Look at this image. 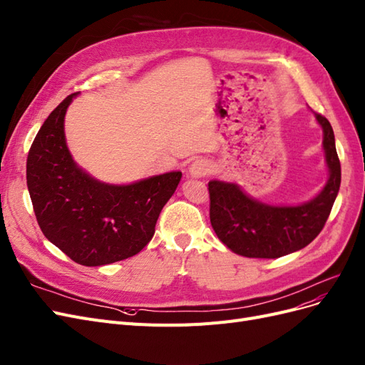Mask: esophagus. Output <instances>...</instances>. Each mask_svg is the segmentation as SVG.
<instances>
[{"label":"esophagus","mask_w":365,"mask_h":365,"mask_svg":"<svg viewBox=\"0 0 365 365\" xmlns=\"http://www.w3.org/2000/svg\"><path fill=\"white\" fill-rule=\"evenodd\" d=\"M210 173H212V163L207 159H197L190 167V175L194 179L205 178V175H209Z\"/></svg>","instance_id":"34e87169"}]
</instances>
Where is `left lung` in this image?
<instances>
[{"instance_id":"left-lung-1","label":"left lung","mask_w":365,"mask_h":365,"mask_svg":"<svg viewBox=\"0 0 365 365\" xmlns=\"http://www.w3.org/2000/svg\"><path fill=\"white\" fill-rule=\"evenodd\" d=\"M323 128L329 179L322 192L299 206H272L247 195L237 183L210 180V225L233 253L245 257H276L297 252L317 238L331 214L341 183V165L332 125L315 113Z\"/></svg>"}]
</instances>
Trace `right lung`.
<instances>
[{
  "label": "right lung",
  "mask_w": 365,
  "mask_h": 365,
  "mask_svg": "<svg viewBox=\"0 0 365 365\" xmlns=\"http://www.w3.org/2000/svg\"><path fill=\"white\" fill-rule=\"evenodd\" d=\"M76 93L50 113L27 158V186L45 238L80 265L98 267L139 253L182 173L130 185L103 183L77 167L65 140V113Z\"/></svg>",
  "instance_id": "1"
}]
</instances>
